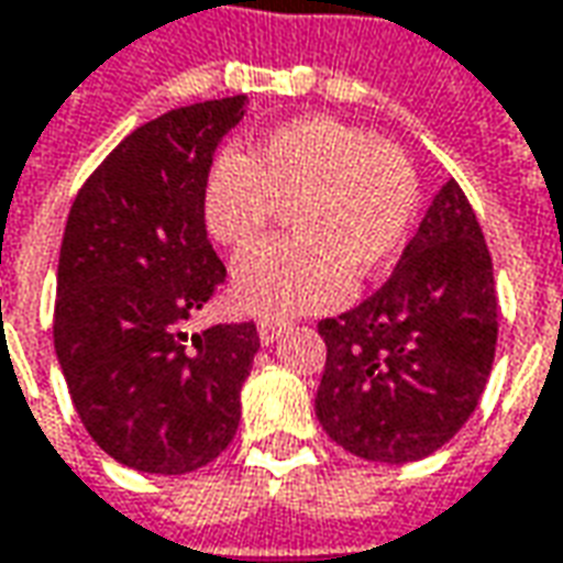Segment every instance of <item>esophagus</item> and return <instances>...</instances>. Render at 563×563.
<instances>
[{"label": "esophagus", "instance_id": "obj_1", "mask_svg": "<svg viewBox=\"0 0 563 563\" xmlns=\"http://www.w3.org/2000/svg\"><path fill=\"white\" fill-rule=\"evenodd\" d=\"M285 331V325L282 322H269V319H263L260 325H256V334H260V341L263 343H273L278 341V334Z\"/></svg>", "mask_w": 563, "mask_h": 563}]
</instances>
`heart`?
Instances as JSON below:
<instances>
[{
    "instance_id": "obj_1",
    "label": "heart",
    "mask_w": 563,
    "mask_h": 563,
    "mask_svg": "<svg viewBox=\"0 0 563 563\" xmlns=\"http://www.w3.org/2000/svg\"><path fill=\"white\" fill-rule=\"evenodd\" d=\"M290 207L297 235L273 238L235 266V300L260 316L343 303L353 278L384 273L412 229L418 179L406 154L334 117H300L266 132L254 157L217 154L203 183L210 238L244 251Z\"/></svg>"
}]
</instances>
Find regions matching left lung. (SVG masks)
<instances>
[{
    "mask_svg": "<svg viewBox=\"0 0 563 563\" xmlns=\"http://www.w3.org/2000/svg\"><path fill=\"white\" fill-rule=\"evenodd\" d=\"M316 394L325 433L368 462H418L449 443L484 394L499 300L477 213L449 179L396 263L360 307L322 319Z\"/></svg>",
    "mask_w": 563,
    "mask_h": 563,
    "instance_id": "left-lung-1",
    "label": "left lung"
}]
</instances>
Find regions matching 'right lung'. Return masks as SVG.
Here are the masks:
<instances>
[{
    "label": "right lung",
    "instance_id": "1",
    "mask_svg": "<svg viewBox=\"0 0 563 563\" xmlns=\"http://www.w3.org/2000/svg\"><path fill=\"white\" fill-rule=\"evenodd\" d=\"M247 96L176 108L132 130L67 213L55 353L82 428L114 462L188 474L232 443L254 322L191 338L185 322L225 285L207 241L203 183Z\"/></svg>",
    "mask_w": 563,
    "mask_h": 563
}]
</instances>
